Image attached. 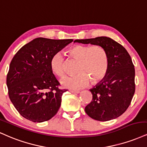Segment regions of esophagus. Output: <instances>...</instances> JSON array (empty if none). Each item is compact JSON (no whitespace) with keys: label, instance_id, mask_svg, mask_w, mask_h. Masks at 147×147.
<instances>
[{"label":"esophagus","instance_id":"esophagus-1","mask_svg":"<svg viewBox=\"0 0 147 147\" xmlns=\"http://www.w3.org/2000/svg\"><path fill=\"white\" fill-rule=\"evenodd\" d=\"M70 92L72 93V94H79L80 93V91H74V90H70Z\"/></svg>","mask_w":147,"mask_h":147}]
</instances>
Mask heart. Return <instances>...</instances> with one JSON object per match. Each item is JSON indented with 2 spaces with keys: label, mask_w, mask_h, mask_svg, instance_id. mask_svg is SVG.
Listing matches in <instances>:
<instances>
[{
  "label": "heart",
  "mask_w": 147,
  "mask_h": 147,
  "mask_svg": "<svg viewBox=\"0 0 147 147\" xmlns=\"http://www.w3.org/2000/svg\"><path fill=\"white\" fill-rule=\"evenodd\" d=\"M74 59L78 60L76 75L67 77L61 81L64 87L71 89H80L89 83L96 84L104 78L108 71L109 56L107 52L100 46L76 45L67 51ZM52 71L58 77L65 75V59L60 53L52 56L50 62Z\"/></svg>",
  "instance_id": "b5f03b06"
}]
</instances>
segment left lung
<instances>
[{"instance_id":"1","label":"left lung","mask_w":147,"mask_h":147,"mask_svg":"<svg viewBox=\"0 0 147 147\" xmlns=\"http://www.w3.org/2000/svg\"><path fill=\"white\" fill-rule=\"evenodd\" d=\"M74 42L100 46L109 56L106 76L89 89L93 98L86 106V113L98 121L117 118L129 107L135 93V69L130 55L121 45L105 36Z\"/></svg>"}]
</instances>
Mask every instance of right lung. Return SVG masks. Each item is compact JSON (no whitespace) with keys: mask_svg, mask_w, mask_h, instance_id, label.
Masks as SVG:
<instances>
[{"mask_svg":"<svg viewBox=\"0 0 147 147\" xmlns=\"http://www.w3.org/2000/svg\"><path fill=\"white\" fill-rule=\"evenodd\" d=\"M72 41L37 38L22 47L12 58L7 86L10 100L22 117L42 122L57 113L67 90L58 89L60 83L50 62L53 55Z\"/></svg>","mask_w":147,"mask_h":147,"instance_id":"obj_1","label":"right lung"}]
</instances>
